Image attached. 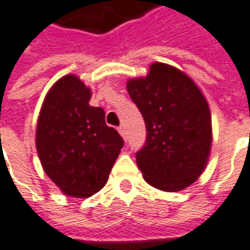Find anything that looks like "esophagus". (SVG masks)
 Masks as SVG:
<instances>
[{"mask_svg":"<svg viewBox=\"0 0 250 250\" xmlns=\"http://www.w3.org/2000/svg\"><path fill=\"white\" fill-rule=\"evenodd\" d=\"M118 130H119L120 135H122V137H123V138L127 137V132H125V125H119V128H118Z\"/></svg>","mask_w":250,"mask_h":250,"instance_id":"esophagus-1","label":"esophagus"}]
</instances>
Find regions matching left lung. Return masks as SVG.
I'll return each instance as SVG.
<instances>
[{"label": "left lung", "instance_id": "obj_1", "mask_svg": "<svg viewBox=\"0 0 250 250\" xmlns=\"http://www.w3.org/2000/svg\"><path fill=\"white\" fill-rule=\"evenodd\" d=\"M131 100L146 125V142L138 150L143 179L157 189L181 191L203 173L212 132L208 104L186 73L155 62L145 78L127 83Z\"/></svg>", "mask_w": 250, "mask_h": 250}]
</instances>
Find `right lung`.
Instances as JSON below:
<instances>
[{
  "label": "right lung",
  "instance_id": "add662e5",
  "mask_svg": "<svg viewBox=\"0 0 250 250\" xmlns=\"http://www.w3.org/2000/svg\"><path fill=\"white\" fill-rule=\"evenodd\" d=\"M90 89L62 77L48 90L36 125V150L46 174L64 195L89 198L105 186L125 145L105 112L90 107Z\"/></svg>",
  "mask_w": 250,
  "mask_h": 250
}]
</instances>
